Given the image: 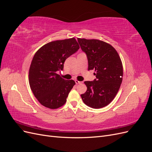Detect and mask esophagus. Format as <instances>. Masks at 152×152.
<instances>
[{
  "instance_id": "obj_1",
  "label": "esophagus",
  "mask_w": 152,
  "mask_h": 152,
  "mask_svg": "<svg viewBox=\"0 0 152 152\" xmlns=\"http://www.w3.org/2000/svg\"><path fill=\"white\" fill-rule=\"evenodd\" d=\"M75 84H81V83H82V82H80V81L77 80H75Z\"/></svg>"
}]
</instances>
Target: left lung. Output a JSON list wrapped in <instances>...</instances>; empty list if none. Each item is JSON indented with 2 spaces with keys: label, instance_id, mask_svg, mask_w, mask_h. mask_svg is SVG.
Returning a JSON list of instances; mask_svg holds the SVG:
<instances>
[{
  "label": "left lung",
  "instance_id": "left-lung-1",
  "mask_svg": "<svg viewBox=\"0 0 152 152\" xmlns=\"http://www.w3.org/2000/svg\"><path fill=\"white\" fill-rule=\"evenodd\" d=\"M86 54L88 70H94L96 79L85 81L87 89L81 94L83 102L89 107L101 108L112 102L120 88L123 66L120 56L111 45L97 39H77Z\"/></svg>",
  "mask_w": 152,
  "mask_h": 152
}]
</instances>
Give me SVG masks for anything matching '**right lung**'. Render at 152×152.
Segmentation results:
<instances>
[{
	"label": "right lung",
	"instance_id": "obj_1",
	"mask_svg": "<svg viewBox=\"0 0 152 152\" xmlns=\"http://www.w3.org/2000/svg\"><path fill=\"white\" fill-rule=\"evenodd\" d=\"M80 48L75 38L56 40L41 47L35 54L29 70V84L35 97L44 107L56 109L66 102L75 82L65 80L58 71Z\"/></svg>",
	"mask_w": 152,
	"mask_h": 152
}]
</instances>
